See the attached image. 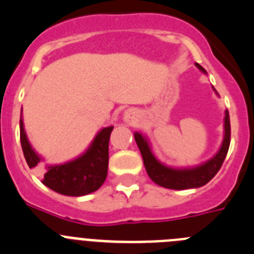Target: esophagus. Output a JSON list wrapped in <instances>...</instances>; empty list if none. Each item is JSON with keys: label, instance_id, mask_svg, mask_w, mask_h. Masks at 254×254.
Masks as SVG:
<instances>
[{"label": "esophagus", "instance_id": "esophagus-1", "mask_svg": "<svg viewBox=\"0 0 254 254\" xmlns=\"http://www.w3.org/2000/svg\"><path fill=\"white\" fill-rule=\"evenodd\" d=\"M133 118H134L133 112H131V111L126 112V113H125V121H126V122H132V121H133Z\"/></svg>", "mask_w": 254, "mask_h": 254}]
</instances>
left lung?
I'll list each match as a JSON object with an SVG mask.
<instances>
[{"mask_svg": "<svg viewBox=\"0 0 254 254\" xmlns=\"http://www.w3.org/2000/svg\"><path fill=\"white\" fill-rule=\"evenodd\" d=\"M202 72H206L202 66L196 64ZM134 140L142 155L143 164L147 174L152 182L161 187L169 188V190H190V188H198L205 186L216 176L221 165H223L225 156L228 154L229 145H230V118L229 112L225 111L224 118V140L219 151L214 158H211L206 163L201 164L198 167L187 168V169H174L161 164L155 158L149 145V141L145 136L136 132Z\"/></svg>", "mask_w": 254, "mask_h": 254, "instance_id": "8db88e82", "label": "left lung"}]
</instances>
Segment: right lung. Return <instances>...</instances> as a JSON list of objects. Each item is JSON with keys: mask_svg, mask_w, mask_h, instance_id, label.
Returning <instances> with one entry per match:
<instances>
[{"mask_svg": "<svg viewBox=\"0 0 254 254\" xmlns=\"http://www.w3.org/2000/svg\"><path fill=\"white\" fill-rule=\"evenodd\" d=\"M112 129L113 127L100 129L89 149L75 160L61 165H47L42 183L64 196H85L99 190L108 174ZM20 141L29 168H35L40 156L29 143L22 118H20Z\"/></svg>", "mask_w": 254, "mask_h": 254, "instance_id": "right-lung-1", "label": "right lung"}]
</instances>
